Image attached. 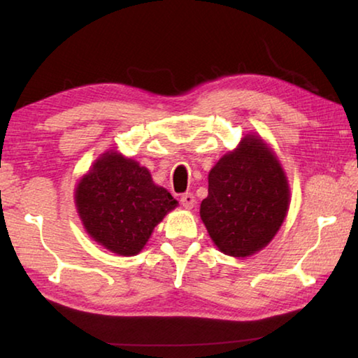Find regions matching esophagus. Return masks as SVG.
Segmentation results:
<instances>
[{
	"instance_id": "esophagus-1",
	"label": "esophagus",
	"mask_w": 358,
	"mask_h": 358,
	"mask_svg": "<svg viewBox=\"0 0 358 358\" xmlns=\"http://www.w3.org/2000/svg\"><path fill=\"white\" fill-rule=\"evenodd\" d=\"M180 202H181V205H183L185 208H192L194 203H196V197H194L191 192H186V194H183V196L180 197Z\"/></svg>"
}]
</instances>
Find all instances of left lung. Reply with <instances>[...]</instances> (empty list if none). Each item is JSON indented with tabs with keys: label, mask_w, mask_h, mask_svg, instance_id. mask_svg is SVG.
<instances>
[{
	"label": "left lung",
	"mask_w": 358,
	"mask_h": 358,
	"mask_svg": "<svg viewBox=\"0 0 358 358\" xmlns=\"http://www.w3.org/2000/svg\"><path fill=\"white\" fill-rule=\"evenodd\" d=\"M289 201V183L278 157L262 138L248 134L210 171L201 217L220 251L248 257L273 240Z\"/></svg>",
	"instance_id": "8db88e82"
}]
</instances>
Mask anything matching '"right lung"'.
Listing matches in <instances>:
<instances>
[{
    "mask_svg": "<svg viewBox=\"0 0 358 358\" xmlns=\"http://www.w3.org/2000/svg\"><path fill=\"white\" fill-rule=\"evenodd\" d=\"M178 202L156 186L147 167L107 151L76 187V207L90 237L120 256H136Z\"/></svg>",
    "mask_w": 358,
    "mask_h": 358,
    "instance_id": "obj_1",
    "label": "right lung"
}]
</instances>
